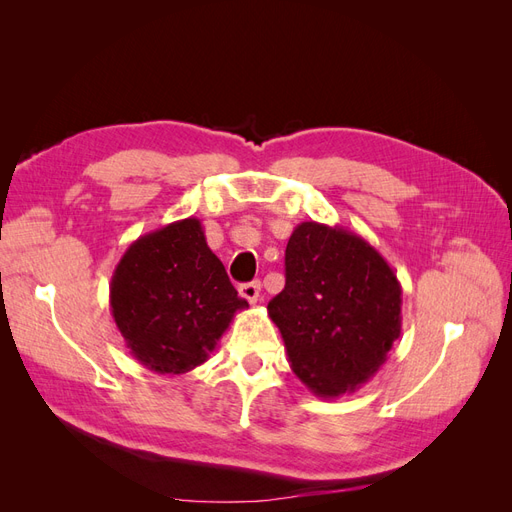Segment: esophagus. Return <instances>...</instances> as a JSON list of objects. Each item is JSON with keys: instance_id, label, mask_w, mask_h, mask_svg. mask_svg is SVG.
<instances>
[{"instance_id": "34e87169", "label": "esophagus", "mask_w": 512, "mask_h": 512, "mask_svg": "<svg viewBox=\"0 0 512 512\" xmlns=\"http://www.w3.org/2000/svg\"><path fill=\"white\" fill-rule=\"evenodd\" d=\"M239 294L250 303H256L258 297H260V282L254 280V282H247V284H241L239 286Z\"/></svg>"}]
</instances>
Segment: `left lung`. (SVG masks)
Masks as SVG:
<instances>
[{"mask_svg": "<svg viewBox=\"0 0 512 512\" xmlns=\"http://www.w3.org/2000/svg\"><path fill=\"white\" fill-rule=\"evenodd\" d=\"M297 378L335 399L374 378L401 333V284L382 254L342 226L301 222L286 286L267 305Z\"/></svg>", "mask_w": 512, "mask_h": 512, "instance_id": "1", "label": "left lung"}]
</instances>
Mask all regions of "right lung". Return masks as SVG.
Here are the masks:
<instances>
[{
	"instance_id": "1",
	"label": "right lung",
	"mask_w": 512,
	"mask_h": 512,
	"mask_svg": "<svg viewBox=\"0 0 512 512\" xmlns=\"http://www.w3.org/2000/svg\"><path fill=\"white\" fill-rule=\"evenodd\" d=\"M108 297L130 354L168 376L203 365L235 314L247 309L196 218L132 241L113 271Z\"/></svg>"
}]
</instances>
